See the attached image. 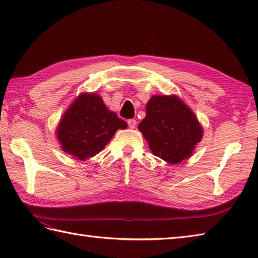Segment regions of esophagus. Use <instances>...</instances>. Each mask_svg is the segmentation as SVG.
<instances>
[{
	"mask_svg": "<svg viewBox=\"0 0 258 258\" xmlns=\"http://www.w3.org/2000/svg\"><path fill=\"white\" fill-rule=\"evenodd\" d=\"M127 124H128V127H130V128H135L136 120H135V119H128Z\"/></svg>",
	"mask_w": 258,
	"mask_h": 258,
	"instance_id": "34e87169",
	"label": "esophagus"
}]
</instances>
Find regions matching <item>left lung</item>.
I'll return each instance as SVG.
<instances>
[{
    "label": "left lung",
    "instance_id": "1",
    "mask_svg": "<svg viewBox=\"0 0 258 258\" xmlns=\"http://www.w3.org/2000/svg\"><path fill=\"white\" fill-rule=\"evenodd\" d=\"M139 131L155 156L178 164L193 154L203 139V127L194 112L176 95H153Z\"/></svg>",
    "mask_w": 258,
    "mask_h": 258
}]
</instances>
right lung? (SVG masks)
Wrapping results in <instances>:
<instances>
[{
    "mask_svg": "<svg viewBox=\"0 0 258 258\" xmlns=\"http://www.w3.org/2000/svg\"><path fill=\"white\" fill-rule=\"evenodd\" d=\"M127 123L109 111L96 93H81L64 112L56 127V139L67 154L79 161L95 156L117 130Z\"/></svg>",
    "mask_w": 258,
    "mask_h": 258,
    "instance_id": "right-lung-1",
    "label": "right lung"
}]
</instances>
